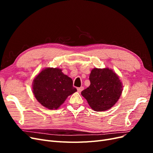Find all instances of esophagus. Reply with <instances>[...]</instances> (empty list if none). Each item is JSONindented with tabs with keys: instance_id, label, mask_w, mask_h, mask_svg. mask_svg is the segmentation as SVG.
I'll return each instance as SVG.
<instances>
[{
	"instance_id": "34e87169",
	"label": "esophagus",
	"mask_w": 153,
	"mask_h": 153,
	"mask_svg": "<svg viewBox=\"0 0 153 153\" xmlns=\"http://www.w3.org/2000/svg\"><path fill=\"white\" fill-rule=\"evenodd\" d=\"M84 87H80L77 88V91H78V92H82L83 90H84Z\"/></svg>"
}]
</instances>
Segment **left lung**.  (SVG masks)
<instances>
[{"mask_svg":"<svg viewBox=\"0 0 153 153\" xmlns=\"http://www.w3.org/2000/svg\"><path fill=\"white\" fill-rule=\"evenodd\" d=\"M91 85L81 94L92 109L96 112L105 111L117 103L123 92V84L112 69L94 68L89 75Z\"/></svg>","mask_w":153,"mask_h":153,"instance_id":"8db88e82","label":"left lung"}]
</instances>
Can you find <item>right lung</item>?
<instances>
[{"label": "right lung", "instance_id": "obj_1", "mask_svg": "<svg viewBox=\"0 0 153 153\" xmlns=\"http://www.w3.org/2000/svg\"><path fill=\"white\" fill-rule=\"evenodd\" d=\"M70 77L59 68H47L32 83V92L38 102L50 110L57 109L69 95L76 91Z\"/></svg>", "mask_w": 153, "mask_h": 153}]
</instances>
